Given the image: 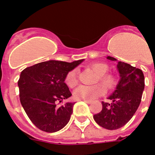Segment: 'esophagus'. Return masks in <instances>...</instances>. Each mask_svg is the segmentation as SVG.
<instances>
[{"mask_svg": "<svg viewBox=\"0 0 155 155\" xmlns=\"http://www.w3.org/2000/svg\"><path fill=\"white\" fill-rule=\"evenodd\" d=\"M82 101H84V102L87 104H91V101H89V100H82Z\"/></svg>", "mask_w": 155, "mask_h": 155, "instance_id": "obj_1", "label": "esophagus"}]
</instances>
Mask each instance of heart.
Here are the masks:
<instances>
[{
    "label": "heart",
    "instance_id": "heart-1",
    "mask_svg": "<svg viewBox=\"0 0 155 155\" xmlns=\"http://www.w3.org/2000/svg\"><path fill=\"white\" fill-rule=\"evenodd\" d=\"M91 69L98 75V80L107 88H112L116 84V78L107 73L109 67L104 63H92L90 64ZM65 83L69 87H74L78 84V70L70 71L65 77ZM105 92L102 84L94 85H80L74 91V97L77 100H92L101 96Z\"/></svg>",
    "mask_w": 155,
    "mask_h": 155
}]
</instances>
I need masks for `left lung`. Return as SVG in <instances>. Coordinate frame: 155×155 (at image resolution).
<instances>
[{"mask_svg": "<svg viewBox=\"0 0 155 155\" xmlns=\"http://www.w3.org/2000/svg\"><path fill=\"white\" fill-rule=\"evenodd\" d=\"M106 58L117 61L112 57ZM116 68L120 79L116 90L108 97L111 103L102 102V111L94 115V121L107 130L120 128L130 120L139 107L144 89V76L141 70L121 61Z\"/></svg>", "mask_w": 155, "mask_h": 155, "instance_id": "1", "label": "left lung"}]
</instances>
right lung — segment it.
<instances>
[{"label": "right lung", "instance_id": "1", "mask_svg": "<svg viewBox=\"0 0 155 155\" xmlns=\"http://www.w3.org/2000/svg\"><path fill=\"white\" fill-rule=\"evenodd\" d=\"M84 60L71 63L50 61L39 63L21 71L18 81L23 109L34 125L42 131L54 133L68 124L74 102H57L71 96L65 77Z\"/></svg>", "mask_w": 155, "mask_h": 155}]
</instances>
